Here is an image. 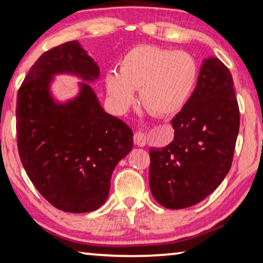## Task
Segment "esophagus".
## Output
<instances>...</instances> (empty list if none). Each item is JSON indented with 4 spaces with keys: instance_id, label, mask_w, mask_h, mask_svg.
Returning a JSON list of instances; mask_svg holds the SVG:
<instances>
[{
    "instance_id": "obj_1",
    "label": "esophagus",
    "mask_w": 263,
    "mask_h": 263,
    "mask_svg": "<svg viewBox=\"0 0 263 263\" xmlns=\"http://www.w3.org/2000/svg\"><path fill=\"white\" fill-rule=\"evenodd\" d=\"M133 141H135L136 145H138L139 147H144L146 145V136L144 135L143 132L137 131L133 136Z\"/></svg>"
}]
</instances>
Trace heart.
I'll list each match as a JSON object with an SVG mask.
<instances>
[{
  "label": "heart",
  "mask_w": 263,
  "mask_h": 263,
  "mask_svg": "<svg viewBox=\"0 0 263 263\" xmlns=\"http://www.w3.org/2000/svg\"><path fill=\"white\" fill-rule=\"evenodd\" d=\"M197 77V62L189 52L138 45L125 53L119 72H106L105 89L118 112L130 107L139 89L141 105L153 115L168 116L189 101Z\"/></svg>",
  "instance_id": "1"
}]
</instances>
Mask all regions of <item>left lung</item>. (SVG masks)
<instances>
[{
	"label": "left lung",
	"instance_id": "1",
	"mask_svg": "<svg viewBox=\"0 0 263 263\" xmlns=\"http://www.w3.org/2000/svg\"><path fill=\"white\" fill-rule=\"evenodd\" d=\"M171 123L172 143L149 148V189L160 205L181 210L213 193L232 166L240 112L232 74L219 58L203 60L194 92Z\"/></svg>",
	"mask_w": 263,
	"mask_h": 263
}]
</instances>
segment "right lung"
Masks as SVG:
<instances>
[{
    "label": "right lung",
    "mask_w": 263,
    "mask_h": 263,
    "mask_svg": "<svg viewBox=\"0 0 263 263\" xmlns=\"http://www.w3.org/2000/svg\"><path fill=\"white\" fill-rule=\"evenodd\" d=\"M80 82L73 99L60 102L51 84L57 74ZM99 68L78 41L44 52L17 93L16 131L21 161L37 191L52 206L69 213L98 210L109 197L117 164L133 146V132L106 114L87 83Z\"/></svg>",
    "instance_id": "1"
}]
</instances>
